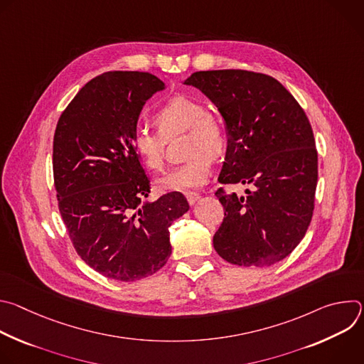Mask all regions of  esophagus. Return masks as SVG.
Returning a JSON list of instances; mask_svg holds the SVG:
<instances>
[{
	"label": "esophagus",
	"instance_id": "1",
	"mask_svg": "<svg viewBox=\"0 0 364 364\" xmlns=\"http://www.w3.org/2000/svg\"><path fill=\"white\" fill-rule=\"evenodd\" d=\"M186 198H187V201H188L190 204H194V203L200 198V194L196 193V191H187V193H186Z\"/></svg>",
	"mask_w": 364,
	"mask_h": 364
}]
</instances>
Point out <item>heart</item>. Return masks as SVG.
Here are the masks:
<instances>
[{
  "label": "heart",
  "instance_id": "1",
  "mask_svg": "<svg viewBox=\"0 0 364 364\" xmlns=\"http://www.w3.org/2000/svg\"><path fill=\"white\" fill-rule=\"evenodd\" d=\"M152 119L159 131L136 127L131 138L132 149L141 164L152 171H163L167 141L186 134L184 154L188 161L167 173L159 184L163 190L173 191L204 186L212 176L213 159L222 157L228 148L223 121L207 112L201 100L184 95L163 103Z\"/></svg>",
  "mask_w": 364,
  "mask_h": 364
}]
</instances>
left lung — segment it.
I'll list each match as a JSON object with an SVG mask.
<instances>
[{
  "instance_id": "8db88e82",
  "label": "left lung",
  "mask_w": 364,
  "mask_h": 364,
  "mask_svg": "<svg viewBox=\"0 0 364 364\" xmlns=\"http://www.w3.org/2000/svg\"><path fill=\"white\" fill-rule=\"evenodd\" d=\"M184 85L218 107L228 129L222 184H250L246 196L215 194L225 219L216 252L239 267H269L302 240L313 219L318 154L295 97L272 76L239 69L193 73Z\"/></svg>"
}]
</instances>
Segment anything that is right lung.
I'll return each instance as SVG.
<instances>
[{
	"label": "right lung",
	"instance_id": "obj_1",
	"mask_svg": "<svg viewBox=\"0 0 364 364\" xmlns=\"http://www.w3.org/2000/svg\"><path fill=\"white\" fill-rule=\"evenodd\" d=\"M164 82L148 72H108L62 112L53 138L59 210L83 261L115 281H138L171 255L168 228L190 207L180 191L141 203L149 180L131 138L145 102Z\"/></svg>",
	"mask_w": 364,
	"mask_h": 364
}]
</instances>
